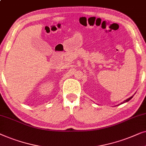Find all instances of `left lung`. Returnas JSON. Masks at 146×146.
<instances>
[{
  "mask_svg": "<svg viewBox=\"0 0 146 146\" xmlns=\"http://www.w3.org/2000/svg\"><path fill=\"white\" fill-rule=\"evenodd\" d=\"M132 98H133V96H131V98H128V99H127V100H125V101H124V102H123V103H121V104H123V103L127 102H128V101H129L130 100H131V99Z\"/></svg>",
  "mask_w": 146,
  "mask_h": 146,
  "instance_id": "1",
  "label": "left lung"
}]
</instances>
